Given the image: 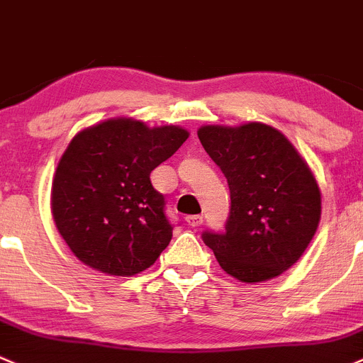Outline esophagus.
Returning a JSON list of instances; mask_svg holds the SVG:
<instances>
[{"label": "esophagus", "mask_w": 363, "mask_h": 363, "mask_svg": "<svg viewBox=\"0 0 363 363\" xmlns=\"http://www.w3.org/2000/svg\"><path fill=\"white\" fill-rule=\"evenodd\" d=\"M185 222H186V225H190V227H199L201 223H203V216H201V215H190V216H186Z\"/></svg>", "instance_id": "obj_1"}]
</instances>
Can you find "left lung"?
I'll use <instances>...</instances> for the list:
<instances>
[{
	"label": "left lung",
	"instance_id": "left-lung-1",
	"mask_svg": "<svg viewBox=\"0 0 363 363\" xmlns=\"http://www.w3.org/2000/svg\"><path fill=\"white\" fill-rule=\"evenodd\" d=\"M201 145L225 174V233H203L220 267L242 283L276 278L301 259L320 223L321 194L285 134L260 122L203 125Z\"/></svg>",
	"mask_w": 363,
	"mask_h": 363
}]
</instances>
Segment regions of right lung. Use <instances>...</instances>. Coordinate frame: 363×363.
<instances>
[{
  "label": "right lung",
  "instance_id": "1",
  "mask_svg": "<svg viewBox=\"0 0 363 363\" xmlns=\"http://www.w3.org/2000/svg\"><path fill=\"white\" fill-rule=\"evenodd\" d=\"M189 130L108 118L80 130L52 182V215L80 262L110 276H134L159 259L173 238L166 201L150 173Z\"/></svg>",
  "mask_w": 363,
  "mask_h": 363
}]
</instances>
